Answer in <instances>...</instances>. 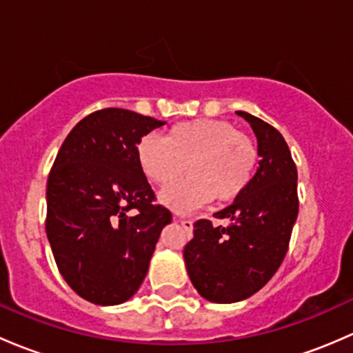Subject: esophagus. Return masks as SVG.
Here are the masks:
<instances>
[{"instance_id":"1","label":"esophagus","mask_w":353,"mask_h":353,"mask_svg":"<svg viewBox=\"0 0 353 353\" xmlns=\"http://www.w3.org/2000/svg\"><path fill=\"white\" fill-rule=\"evenodd\" d=\"M178 221H180L181 226H183L187 231L192 230V221L188 219V217H178Z\"/></svg>"}]
</instances>
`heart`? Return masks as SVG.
<instances>
[{
    "instance_id": "1",
    "label": "heart",
    "mask_w": 353,
    "mask_h": 353,
    "mask_svg": "<svg viewBox=\"0 0 353 353\" xmlns=\"http://www.w3.org/2000/svg\"><path fill=\"white\" fill-rule=\"evenodd\" d=\"M136 154L148 180L161 188L175 183L185 170L190 172L181 183L163 192V201L180 209L212 197H238L252 181L258 159L253 141L217 119L175 123L165 139L144 136Z\"/></svg>"
}]
</instances>
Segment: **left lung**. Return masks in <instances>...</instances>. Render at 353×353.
<instances>
[{
	"mask_svg": "<svg viewBox=\"0 0 353 353\" xmlns=\"http://www.w3.org/2000/svg\"><path fill=\"white\" fill-rule=\"evenodd\" d=\"M236 114L255 132L260 168L231 205L214 214L230 226L197 221L183 248L192 284L207 301L221 304L253 296L274 277L299 212L297 168L282 134L255 115Z\"/></svg>",
	"mask_w": 353,
	"mask_h": 353,
	"instance_id": "1",
	"label": "left lung"
}]
</instances>
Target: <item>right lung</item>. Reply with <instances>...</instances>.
Segmentation results:
<instances>
[{
	"label": "right lung",
	"instance_id": "1",
	"mask_svg": "<svg viewBox=\"0 0 353 353\" xmlns=\"http://www.w3.org/2000/svg\"><path fill=\"white\" fill-rule=\"evenodd\" d=\"M163 121L101 108L68 134L47 180L46 232L68 285L114 306L143 284L172 212L137 161V144Z\"/></svg>",
	"mask_w": 353,
	"mask_h": 353
}]
</instances>
